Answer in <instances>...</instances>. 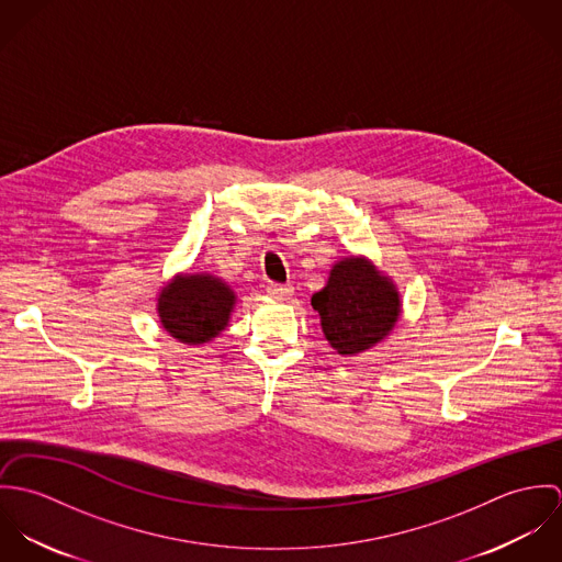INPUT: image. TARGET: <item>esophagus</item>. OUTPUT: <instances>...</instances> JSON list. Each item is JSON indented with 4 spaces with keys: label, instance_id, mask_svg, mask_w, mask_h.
Segmentation results:
<instances>
[{
    "label": "esophagus",
    "instance_id": "obj_1",
    "mask_svg": "<svg viewBox=\"0 0 562 562\" xmlns=\"http://www.w3.org/2000/svg\"><path fill=\"white\" fill-rule=\"evenodd\" d=\"M294 288L290 283H268V294L277 301H288L292 296Z\"/></svg>",
    "mask_w": 562,
    "mask_h": 562
}]
</instances>
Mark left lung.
<instances>
[{
  "mask_svg": "<svg viewBox=\"0 0 562 562\" xmlns=\"http://www.w3.org/2000/svg\"><path fill=\"white\" fill-rule=\"evenodd\" d=\"M312 307L339 355H357L379 344L401 316L394 283L355 257L333 266L328 283L312 296Z\"/></svg>",
  "mask_w": 562,
  "mask_h": 562,
  "instance_id": "1",
  "label": "left lung"
}]
</instances>
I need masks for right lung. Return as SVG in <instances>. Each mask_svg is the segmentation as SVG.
Returning <instances> with one entry per match:
<instances>
[{
	"instance_id": "1",
	"label": "right lung",
	"mask_w": 562,
	"mask_h": 562,
	"mask_svg": "<svg viewBox=\"0 0 562 562\" xmlns=\"http://www.w3.org/2000/svg\"><path fill=\"white\" fill-rule=\"evenodd\" d=\"M234 303V292L218 277L186 274L161 290L158 314L175 339L203 344L227 326Z\"/></svg>"
}]
</instances>
